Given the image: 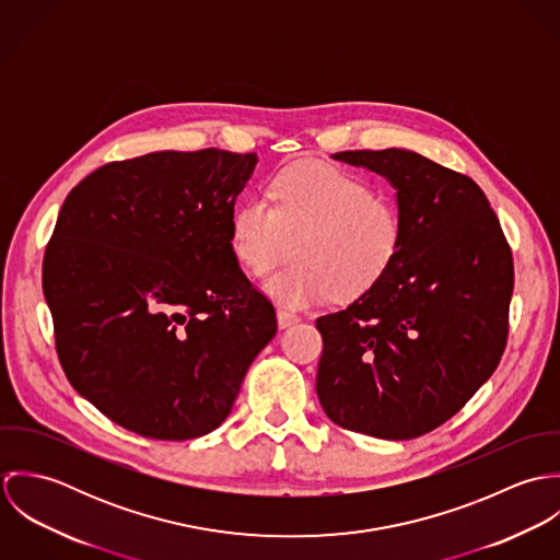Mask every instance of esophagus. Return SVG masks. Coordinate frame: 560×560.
Wrapping results in <instances>:
<instances>
[{"label": "esophagus", "instance_id": "esophagus-1", "mask_svg": "<svg viewBox=\"0 0 560 560\" xmlns=\"http://www.w3.org/2000/svg\"><path fill=\"white\" fill-rule=\"evenodd\" d=\"M300 320V317L295 315V313H291V311H284V308H278V325L284 329V327H291V325H295Z\"/></svg>", "mask_w": 560, "mask_h": 560}]
</instances>
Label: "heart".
I'll return each instance as SVG.
<instances>
[{"instance_id": "obj_1", "label": "heart", "mask_w": 560, "mask_h": 560, "mask_svg": "<svg viewBox=\"0 0 560 560\" xmlns=\"http://www.w3.org/2000/svg\"><path fill=\"white\" fill-rule=\"evenodd\" d=\"M267 198L237 207L231 247L245 271L265 276L295 241L298 260L267 280V291L291 308L323 302L334 291L362 295L399 258V202L351 170L323 161L287 165L271 178Z\"/></svg>"}]
</instances>
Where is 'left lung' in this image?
Returning <instances> with one entry per match:
<instances>
[{
    "mask_svg": "<svg viewBox=\"0 0 560 560\" xmlns=\"http://www.w3.org/2000/svg\"><path fill=\"white\" fill-rule=\"evenodd\" d=\"M397 187V262L347 308L323 315L317 395L342 429L420 438L453 418L506 347L513 254L479 185L411 151H345Z\"/></svg>",
    "mask_w": 560,
    "mask_h": 560,
    "instance_id": "1",
    "label": "left lung"
}]
</instances>
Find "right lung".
Here are the masks:
<instances>
[{
    "label": "right lung",
    "mask_w": 560,
    "mask_h": 560,
    "mask_svg": "<svg viewBox=\"0 0 560 560\" xmlns=\"http://www.w3.org/2000/svg\"><path fill=\"white\" fill-rule=\"evenodd\" d=\"M254 153L161 151L112 161L67 196L43 291L67 380L116 424L153 440L218 429L273 304L231 247Z\"/></svg>",
    "instance_id": "obj_1"
}]
</instances>
